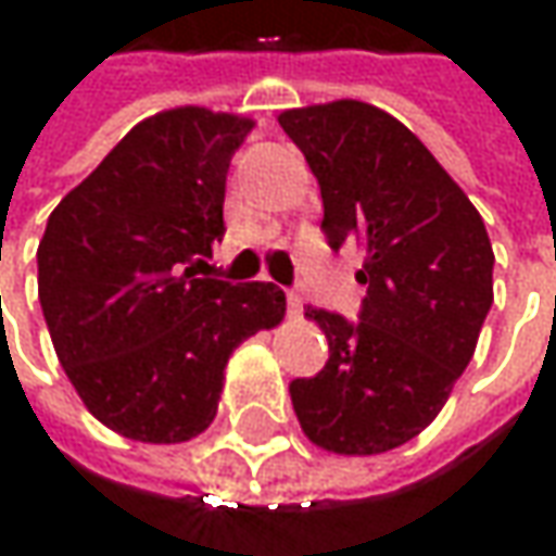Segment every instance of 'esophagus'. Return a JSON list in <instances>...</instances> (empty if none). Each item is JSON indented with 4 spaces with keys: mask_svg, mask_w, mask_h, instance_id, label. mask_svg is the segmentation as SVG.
<instances>
[{
    "mask_svg": "<svg viewBox=\"0 0 556 556\" xmlns=\"http://www.w3.org/2000/svg\"><path fill=\"white\" fill-rule=\"evenodd\" d=\"M288 312L293 318L303 315V296H300V293H288Z\"/></svg>",
    "mask_w": 556,
    "mask_h": 556,
    "instance_id": "esophagus-1",
    "label": "esophagus"
}]
</instances>
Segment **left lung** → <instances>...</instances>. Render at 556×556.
Instances as JSON below:
<instances>
[{"mask_svg":"<svg viewBox=\"0 0 556 556\" xmlns=\"http://www.w3.org/2000/svg\"><path fill=\"white\" fill-rule=\"evenodd\" d=\"M325 201V235L355 241L368 285L362 321L306 309L331 358L290 383L303 433L333 455H380L415 439L448 402L492 309L482 216L415 132L340 98L278 114Z\"/></svg>","mask_w":556,"mask_h":556,"instance_id":"left-lung-1","label":"left lung"}]
</instances>
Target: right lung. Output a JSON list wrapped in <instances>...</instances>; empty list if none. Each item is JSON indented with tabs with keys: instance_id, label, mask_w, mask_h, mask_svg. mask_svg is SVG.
<instances>
[{
	"instance_id": "1",
	"label": "right lung",
	"mask_w": 556,
	"mask_h": 556,
	"mask_svg": "<svg viewBox=\"0 0 556 556\" xmlns=\"http://www.w3.org/2000/svg\"><path fill=\"white\" fill-rule=\"evenodd\" d=\"M253 119L185 104L132 126L58 203L36 250L52 346L83 405L151 445L201 437L225 365L288 300L198 278L223 241L225 176Z\"/></svg>"
}]
</instances>
